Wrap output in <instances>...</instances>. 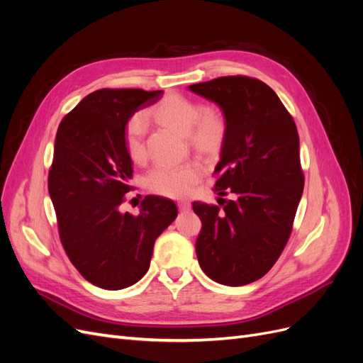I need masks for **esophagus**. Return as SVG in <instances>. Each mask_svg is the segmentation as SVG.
Returning <instances> with one entry per match:
<instances>
[{"instance_id": "esophagus-1", "label": "esophagus", "mask_w": 363, "mask_h": 363, "mask_svg": "<svg viewBox=\"0 0 363 363\" xmlns=\"http://www.w3.org/2000/svg\"><path fill=\"white\" fill-rule=\"evenodd\" d=\"M177 206H179V208H180L182 212L189 211V208H191V203H189L188 200H180V201L177 203Z\"/></svg>"}]
</instances>
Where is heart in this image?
Instances as JSON below:
<instances>
[{"instance_id": "b5f03b06", "label": "heart", "mask_w": 363, "mask_h": 363, "mask_svg": "<svg viewBox=\"0 0 363 363\" xmlns=\"http://www.w3.org/2000/svg\"><path fill=\"white\" fill-rule=\"evenodd\" d=\"M156 123L186 133L189 144L204 155L221 148L227 136L228 121L223 108L215 106L203 107L199 101L182 95L162 98L147 111ZM145 118L136 113L124 127V147L133 162H142L147 156L145 150ZM200 167L195 162L157 163L145 175V186L156 194L174 196L188 195L200 179Z\"/></svg>"}]
</instances>
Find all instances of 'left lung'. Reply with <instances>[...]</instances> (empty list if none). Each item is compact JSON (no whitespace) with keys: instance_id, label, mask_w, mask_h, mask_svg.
I'll list each match as a JSON object with an SVG mask.
<instances>
[{"instance_id":"obj_1","label":"left lung","mask_w":363,"mask_h":363,"mask_svg":"<svg viewBox=\"0 0 363 363\" xmlns=\"http://www.w3.org/2000/svg\"><path fill=\"white\" fill-rule=\"evenodd\" d=\"M189 89L227 115L213 189L232 195L219 206L192 204L203 223L196 257L216 283L244 286L272 268L292 233L304 188L298 131L277 94L257 79L218 77Z\"/></svg>"}]
</instances>
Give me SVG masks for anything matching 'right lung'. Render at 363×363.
Instances as JSON below:
<instances>
[{"instance_id": "right-lung-1", "label": "right lung", "mask_w": 363, "mask_h": 363, "mask_svg": "<svg viewBox=\"0 0 363 363\" xmlns=\"http://www.w3.org/2000/svg\"><path fill=\"white\" fill-rule=\"evenodd\" d=\"M162 91L100 89L84 96L57 128L48 172L60 242L72 265L98 288L118 291L150 268L157 236L177 218V206L147 195L139 215L121 213L131 189L124 127Z\"/></svg>"}]
</instances>
